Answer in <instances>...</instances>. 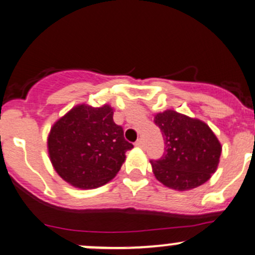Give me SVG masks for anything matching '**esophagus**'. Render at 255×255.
<instances>
[{
  "label": "esophagus",
  "mask_w": 255,
  "mask_h": 255,
  "mask_svg": "<svg viewBox=\"0 0 255 255\" xmlns=\"http://www.w3.org/2000/svg\"><path fill=\"white\" fill-rule=\"evenodd\" d=\"M135 145L139 146V148H143V146H144V142H143V139H138L137 142H135Z\"/></svg>",
  "instance_id": "1"
}]
</instances>
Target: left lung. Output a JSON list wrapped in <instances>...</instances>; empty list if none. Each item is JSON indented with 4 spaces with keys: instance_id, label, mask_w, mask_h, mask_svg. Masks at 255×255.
I'll list each match as a JSON object with an SVG mask.
<instances>
[{
    "instance_id": "1",
    "label": "left lung",
    "mask_w": 255,
    "mask_h": 255,
    "mask_svg": "<svg viewBox=\"0 0 255 255\" xmlns=\"http://www.w3.org/2000/svg\"><path fill=\"white\" fill-rule=\"evenodd\" d=\"M165 144V154L150 161L154 176L175 191L199 187L217 170L222 145L208 125L174 110L154 115Z\"/></svg>"
}]
</instances>
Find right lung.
<instances>
[{"mask_svg": "<svg viewBox=\"0 0 255 255\" xmlns=\"http://www.w3.org/2000/svg\"><path fill=\"white\" fill-rule=\"evenodd\" d=\"M48 154L58 175L78 189H96L117 175L133 145L113 122L110 105L81 104L66 112L50 128Z\"/></svg>", "mask_w": 255, "mask_h": 255, "instance_id": "obj_1", "label": "right lung"}]
</instances>
